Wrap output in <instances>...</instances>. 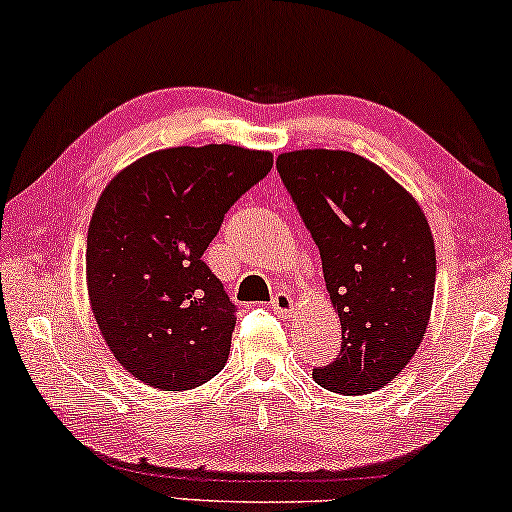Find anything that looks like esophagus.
<instances>
[{
  "label": "esophagus",
  "mask_w": 512,
  "mask_h": 512,
  "mask_svg": "<svg viewBox=\"0 0 512 512\" xmlns=\"http://www.w3.org/2000/svg\"><path fill=\"white\" fill-rule=\"evenodd\" d=\"M271 312L283 316V319H288V316H293V309H295V300L293 295L286 293V290H278V293L271 297Z\"/></svg>",
  "instance_id": "1"
}]
</instances>
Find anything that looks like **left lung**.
Returning a JSON list of instances; mask_svg holds the SVG:
<instances>
[{
    "instance_id": "8db88e82",
    "label": "left lung",
    "mask_w": 512,
    "mask_h": 512,
    "mask_svg": "<svg viewBox=\"0 0 512 512\" xmlns=\"http://www.w3.org/2000/svg\"><path fill=\"white\" fill-rule=\"evenodd\" d=\"M276 170L321 252L342 326L340 354L314 368V380L347 397L380 390L409 364L430 321L437 257L428 219L357 153H283Z\"/></svg>"
}]
</instances>
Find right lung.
<instances>
[{
  "instance_id": "1",
  "label": "right lung",
  "mask_w": 512,
  "mask_h": 512,
  "mask_svg": "<svg viewBox=\"0 0 512 512\" xmlns=\"http://www.w3.org/2000/svg\"><path fill=\"white\" fill-rule=\"evenodd\" d=\"M274 155L210 144L148 153L115 177L87 234V288L103 340L141 383L181 392L229 359L236 304L203 255Z\"/></svg>"
}]
</instances>
